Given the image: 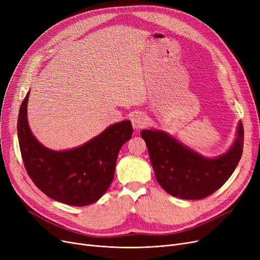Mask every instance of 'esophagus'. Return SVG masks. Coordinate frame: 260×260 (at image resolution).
<instances>
[{
	"label": "esophagus",
	"mask_w": 260,
	"mask_h": 260,
	"mask_svg": "<svg viewBox=\"0 0 260 260\" xmlns=\"http://www.w3.org/2000/svg\"><path fill=\"white\" fill-rule=\"evenodd\" d=\"M132 124L133 127L137 131L142 127H145L147 125V117L144 113H136L132 118Z\"/></svg>",
	"instance_id": "esophagus-1"
}]
</instances>
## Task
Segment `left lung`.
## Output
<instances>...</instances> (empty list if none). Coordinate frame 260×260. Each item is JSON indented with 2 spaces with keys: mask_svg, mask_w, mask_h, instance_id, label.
I'll return each mask as SVG.
<instances>
[{
  "mask_svg": "<svg viewBox=\"0 0 260 260\" xmlns=\"http://www.w3.org/2000/svg\"><path fill=\"white\" fill-rule=\"evenodd\" d=\"M141 137L158 183L170 195L186 200L206 198L220 188L238 166L243 148L241 122L229 151L214 158L198 154L160 129H143Z\"/></svg>",
  "mask_w": 260,
  "mask_h": 260,
  "instance_id": "left-lung-1",
  "label": "left lung"
}]
</instances>
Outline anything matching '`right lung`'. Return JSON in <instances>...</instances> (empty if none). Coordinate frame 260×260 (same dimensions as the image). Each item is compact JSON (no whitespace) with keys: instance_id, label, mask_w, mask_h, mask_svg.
Instances as JSON below:
<instances>
[{"instance_id":"add662e5","label":"right lung","mask_w":260,"mask_h":260,"mask_svg":"<svg viewBox=\"0 0 260 260\" xmlns=\"http://www.w3.org/2000/svg\"><path fill=\"white\" fill-rule=\"evenodd\" d=\"M27 92L20 107L18 138L24 167L49 198L74 207L98 201L111 185L120 148L132 138L129 120L109 125L86 143L65 151L41 144L27 120Z\"/></svg>"}]
</instances>
